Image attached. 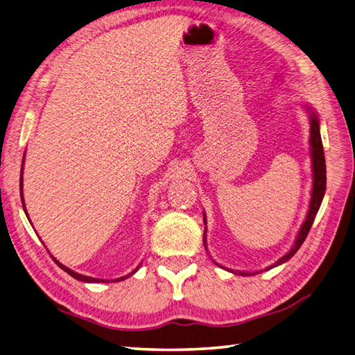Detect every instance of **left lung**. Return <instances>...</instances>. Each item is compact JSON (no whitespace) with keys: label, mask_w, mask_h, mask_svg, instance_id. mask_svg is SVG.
<instances>
[{"label":"left lung","mask_w":355,"mask_h":355,"mask_svg":"<svg viewBox=\"0 0 355 355\" xmlns=\"http://www.w3.org/2000/svg\"><path fill=\"white\" fill-rule=\"evenodd\" d=\"M307 112L311 114V156H312V171H313V189H312V198H311V204H309V211L304 223L302 225V230H300L297 240L294 243L293 249H291L286 255L282 257L275 266H271L270 268L284 264L289 258L294 257V253L302 246L303 241L306 240L309 231H311V226L315 220V216L320 210L322 198L325 193V184H327V177H325V157H324V148H322V141H321V133H320V121H318L316 112L312 107H307ZM204 222H207L205 216H204ZM205 235V232H204ZM205 244V240H204ZM207 248V246H205ZM268 270V268H267ZM241 276H252V272H239ZM257 275V272H253Z\"/></svg>","instance_id":"8db88e82"}]
</instances>
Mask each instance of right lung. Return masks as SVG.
<instances>
[{"label":"right lung","mask_w":355,"mask_h":355,"mask_svg":"<svg viewBox=\"0 0 355 355\" xmlns=\"http://www.w3.org/2000/svg\"><path fill=\"white\" fill-rule=\"evenodd\" d=\"M19 186H21V199H22V202H24V195H22V175H21V183H19ZM24 210H25V204H24ZM25 213H26V210H25ZM26 216H28V214H26ZM52 259L55 261V264H57L61 270H64L66 272H69V275H70L71 277H75V279H78V280H80V282H88V284H97V282H106L105 279H96V277H89V276H83V275H79V272H75L73 270H70V268H67L66 266H62L61 262H58V261H57L55 258H53V257H52ZM136 270H138V268H136ZM136 270H135V271H136ZM135 271H132L130 275H127V276L120 277V279H115V280H116V282H118V280H124L125 277L132 276Z\"/></svg>","instance_id":"obj_1"}]
</instances>
